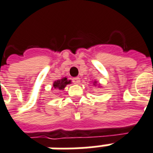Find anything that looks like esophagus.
I'll return each mask as SVG.
<instances>
[{
  "label": "esophagus",
  "instance_id": "34e87169",
  "mask_svg": "<svg viewBox=\"0 0 153 153\" xmlns=\"http://www.w3.org/2000/svg\"><path fill=\"white\" fill-rule=\"evenodd\" d=\"M72 80H73V82L74 83V84H79L80 83L79 78H74Z\"/></svg>",
  "mask_w": 153,
  "mask_h": 153
}]
</instances>
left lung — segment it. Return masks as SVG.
Listing matches in <instances>:
<instances>
[{
	"label": "left lung",
	"instance_id": "1",
	"mask_svg": "<svg viewBox=\"0 0 153 153\" xmlns=\"http://www.w3.org/2000/svg\"><path fill=\"white\" fill-rule=\"evenodd\" d=\"M97 81H94V82H93V83H94V85H95V86H96V84H97Z\"/></svg>",
	"mask_w": 153,
	"mask_h": 153
}]
</instances>
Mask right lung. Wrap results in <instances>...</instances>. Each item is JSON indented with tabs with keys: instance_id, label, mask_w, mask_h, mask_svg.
Segmentation results:
<instances>
[{
	"instance_id": "1",
	"label": "right lung",
	"mask_w": 153,
	"mask_h": 153,
	"mask_svg": "<svg viewBox=\"0 0 153 153\" xmlns=\"http://www.w3.org/2000/svg\"><path fill=\"white\" fill-rule=\"evenodd\" d=\"M71 80H67V78H63L62 79H58L53 82V88L56 90H64L65 86L71 83Z\"/></svg>"
}]
</instances>
